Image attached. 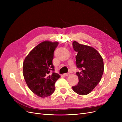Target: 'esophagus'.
I'll list each match as a JSON object with an SVG mask.
<instances>
[{
	"instance_id": "34e87169",
	"label": "esophagus",
	"mask_w": 122,
	"mask_h": 122,
	"mask_svg": "<svg viewBox=\"0 0 122 122\" xmlns=\"http://www.w3.org/2000/svg\"><path fill=\"white\" fill-rule=\"evenodd\" d=\"M70 76V74L69 73H64L63 74V76Z\"/></svg>"
}]
</instances>
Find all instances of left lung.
Segmentation results:
<instances>
[{
    "mask_svg": "<svg viewBox=\"0 0 122 122\" xmlns=\"http://www.w3.org/2000/svg\"><path fill=\"white\" fill-rule=\"evenodd\" d=\"M72 46L77 52L76 64L81 71L76 73L79 78L77 85L72 89L77 94H89L99 83L104 72V62L102 56L94 48L73 41Z\"/></svg>",
    "mask_w": 122,
    "mask_h": 122,
    "instance_id": "1",
    "label": "left lung"
}]
</instances>
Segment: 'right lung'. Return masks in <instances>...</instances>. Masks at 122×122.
Here are the masks:
<instances>
[{
	"instance_id": "right-lung-1",
	"label": "right lung",
	"mask_w": 122,
	"mask_h": 122,
	"mask_svg": "<svg viewBox=\"0 0 122 122\" xmlns=\"http://www.w3.org/2000/svg\"><path fill=\"white\" fill-rule=\"evenodd\" d=\"M58 44L56 41H43L30 52L23 63V75L28 87L40 97L52 94L54 84L60 77L52 72L54 70L53 52Z\"/></svg>"
}]
</instances>
